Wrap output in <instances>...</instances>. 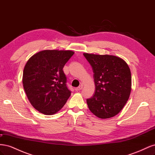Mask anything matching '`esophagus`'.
I'll return each instance as SVG.
<instances>
[{
    "instance_id": "1",
    "label": "esophagus",
    "mask_w": 155,
    "mask_h": 155,
    "mask_svg": "<svg viewBox=\"0 0 155 155\" xmlns=\"http://www.w3.org/2000/svg\"><path fill=\"white\" fill-rule=\"evenodd\" d=\"M82 88H83V85H81L80 86H79L78 87H77V88H75V90H76V91H79L80 90H81Z\"/></svg>"
}]
</instances>
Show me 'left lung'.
<instances>
[{
  "label": "left lung",
  "instance_id": "8db88e82",
  "mask_svg": "<svg viewBox=\"0 0 155 155\" xmlns=\"http://www.w3.org/2000/svg\"><path fill=\"white\" fill-rule=\"evenodd\" d=\"M94 72L95 91L87 100L88 109L97 117L110 118L118 114L131 91L130 70L124 60L115 55L84 53Z\"/></svg>",
  "mask_w": 155,
  "mask_h": 155
}]
</instances>
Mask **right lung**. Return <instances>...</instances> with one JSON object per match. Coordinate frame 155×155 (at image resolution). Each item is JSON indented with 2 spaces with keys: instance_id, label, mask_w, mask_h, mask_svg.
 Segmentation results:
<instances>
[{
  "instance_id": "1",
  "label": "right lung",
  "mask_w": 155,
  "mask_h": 155,
  "mask_svg": "<svg viewBox=\"0 0 155 155\" xmlns=\"http://www.w3.org/2000/svg\"><path fill=\"white\" fill-rule=\"evenodd\" d=\"M74 54L71 50H46L27 61L23 71V87L31 105L41 113L55 114L71 95L63 68Z\"/></svg>"
}]
</instances>
